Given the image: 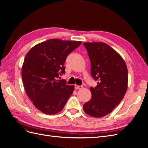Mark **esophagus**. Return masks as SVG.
I'll list each match as a JSON object with an SVG mask.
<instances>
[{
  "mask_svg": "<svg viewBox=\"0 0 148 148\" xmlns=\"http://www.w3.org/2000/svg\"><path fill=\"white\" fill-rule=\"evenodd\" d=\"M75 88L76 89H82L83 88V86H78V85L76 84L75 86Z\"/></svg>",
  "mask_w": 148,
  "mask_h": 148,
  "instance_id": "1",
  "label": "esophagus"
}]
</instances>
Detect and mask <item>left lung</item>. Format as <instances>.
<instances>
[{
    "label": "left lung",
    "instance_id": "8db88e82",
    "mask_svg": "<svg viewBox=\"0 0 148 148\" xmlns=\"http://www.w3.org/2000/svg\"><path fill=\"white\" fill-rule=\"evenodd\" d=\"M91 62L92 78L97 86L90 88L91 99L83 105L89 115L99 118L110 114L122 101L127 89L128 70L125 61L104 42H84Z\"/></svg>",
    "mask_w": 148,
    "mask_h": 148
}]
</instances>
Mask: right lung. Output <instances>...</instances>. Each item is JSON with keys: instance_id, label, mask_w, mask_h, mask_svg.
I'll return each mask as SVG.
<instances>
[{"instance_id": "add662e5", "label": "right lung", "mask_w": 148, "mask_h": 148, "mask_svg": "<svg viewBox=\"0 0 148 148\" xmlns=\"http://www.w3.org/2000/svg\"><path fill=\"white\" fill-rule=\"evenodd\" d=\"M81 41L52 39L39 43L27 53L21 75L25 91L34 106L42 112L53 115L64 107L74 90L65 79L67 56Z\"/></svg>"}]
</instances>
